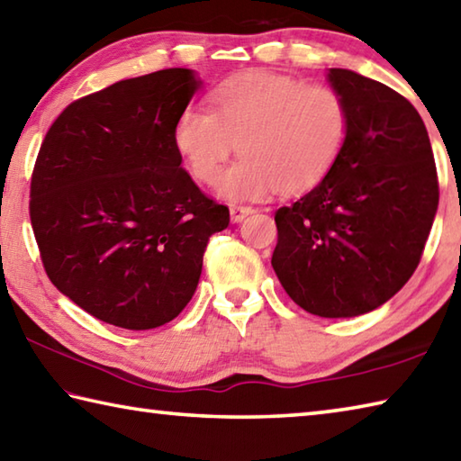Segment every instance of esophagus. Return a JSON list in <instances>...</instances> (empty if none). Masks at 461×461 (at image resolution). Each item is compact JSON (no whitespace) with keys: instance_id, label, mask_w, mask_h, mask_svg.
<instances>
[{"instance_id":"1","label":"esophagus","mask_w":461,"mask_h":461,"mask_svg":"<svg viewBox=\"0 0 461 461\" xmlns=\"http://www.w3.org/2000/svg\"><path fill=\"white\" fill-rule=\"evenodd\" d=\"M252 213H254V209L248 207V205H231V207H230V215H231V221H233V223L244 221L246 217L252 215Z\"/></svg>"}]
</instances>
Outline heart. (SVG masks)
Listing matches in <instances>:
<instances>
[{
	"label": "heart",
	"mask_w": 461,
	"mask_h": 461,
	"mask_svg": "<svg viewBox=\"0 0 461 461\" xmlns=\"http://www.w3.org/2000/svg\"><path fill=\"white\" fill-rule=\"evenodd\" d=\"M213 113L187 106L175 124V145L189 173L215 185L236 153L244 155L217 187L228 202H258L276 189L303 194L339 161L350 132L345 96L326 85L270 70L223 80L212 95Z\"/></svg>",
	"instance_id": "b5f03b06"
}]
</instances>
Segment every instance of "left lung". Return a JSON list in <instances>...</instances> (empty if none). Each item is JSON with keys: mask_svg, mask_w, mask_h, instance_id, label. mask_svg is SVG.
Segmentation results:
<instances>
[{"mask_svg": "<svg viewBox=\"0 0 461 461\" xmlns=\"http://www.w3.org/2000/svg\"><path fill=\"white\" fill-rule=\"evenodd\" d=\"M350 132L329 175L276 212L272 267L306 312L353 318L387 303L420 264L439 187L420 113L389 86L330 68Z\"/></svg>", "mask_w": 461, "mask_h": 461, "instance_id": "8db88e82", "label": "left lung"}]
</instances>
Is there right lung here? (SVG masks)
I'll use <instances>...</instances> for the list:
<instances>
[{
    "instance_id": "obj_1",
    "label": "right lung",
    "mask_w": 461,
    "mask_h": 461,
    "mask_svg": "<svg viewBox=\"0 0 461 461\" xmlns=\"http://www.w3.org/2000/svg\"><path fill=\"white\" fill-rule=\"evenodd\" d=\"M202 88L195 70L121 80L64 108L32 175L30 217L54 286L129 330L173 321L230 209L181 167L175 124Z\"/></svg>"
}]
</instances>
